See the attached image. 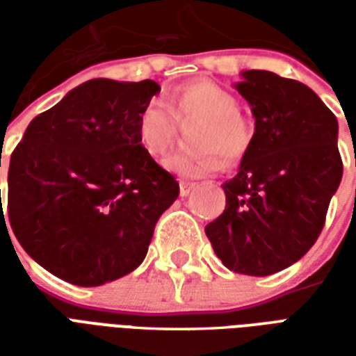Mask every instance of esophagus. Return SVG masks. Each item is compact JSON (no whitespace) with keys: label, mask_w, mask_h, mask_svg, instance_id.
<instances>
[{"label":"esophagus","mask_w":356,"mask_h":356,"mask_svg":"<svg viewBox=\"0 0 356 356\" xmlns=\"http://www.w3.org/2000/svg\"><path fill=\"white\" fill-rule=\"evenodd\" d=\"M194 186H196V183H191V181H181V183H179V193H181V196H188V193L193 191Z\"/></svg>","instance_id":"obj_1"}]
</instances>
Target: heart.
<instances>
[{
  "label": "heart",
  "instance_id": "heart-1",
  "mask_svg": "<svg viewBox=\"0 0 356 356\" xmlns=\"http://www.w3.org/2000/svg\"><path fill=\"white\" fill-rule=\"evenodd\" d=\"M200 122L194 129V143L202 148L196 154L175 152L165 168L181 177H202L217 171L227 162L244 158L252 140L254 124L238 110L236 97L209 80L179 86L163 104L150 99L137 114V143L152 158H162L177 137V124Z\"/></svg>",
  "mask_w": 356,
  "mask_h": 356
}]
</instances>
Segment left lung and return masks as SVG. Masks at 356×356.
<instances>
[{"label": "left lung", "mask_w": 356, "mask_h": 356, "mask_svg": "<svg viewBox=\"0 0 356 356\" xmlns=\"http://www.w3.org/2000/svg\"><path fill=\"white\" fill-rule=\"evenodd\" d=\"M238 93L255 118L252 147L223 185L227 206L206 236L227 268L275 275L321 234L343 175L334 112L305 83L246 70Z\"/></svg>", "instance_id": "obj_1"}]
</instances>
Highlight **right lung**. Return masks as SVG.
<instances>
[{
  "mask_svg": "<svg viewBox=\"0 0 356 356\" xmlns=\"http://www.w3.org/2000/svg\"><path fill=\"white\" fill-rule=\"evenodd\" d=\"M156 93L152 80H89L35 116L13 150L9 221L51 275L89 288L145 259L158 219L179 196L175 177L137 143V114Z\"/></svg>",
  "mask_w": 356,
  "mask_h": 356,
  "instance_id": "right-lung-1",
  "label": "right lung"
}]
</instances>
